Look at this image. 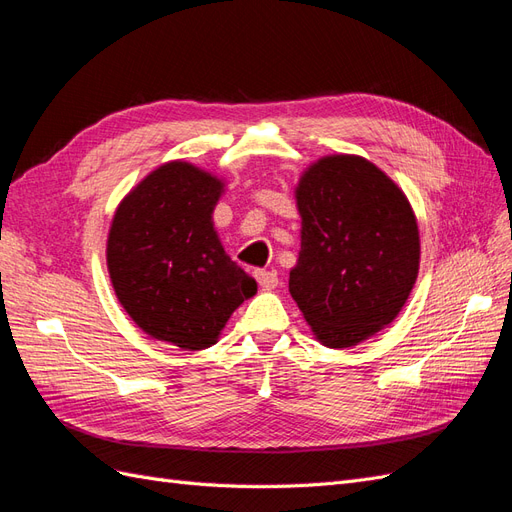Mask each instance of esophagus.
<instances>
[{
  "mask_svg": "<svg viewBox=\"0 0 512 512\" xmlns=\"http://www.w3.org/2000/svg\"><path fill=\"white\" fill-rule=\"evenodd\" d=\"M256 280L265 290H273L277 286V273L275 271H256Z\"/></svg>",
  "mask_w": 512,
  "mask_h": 512,
  "instance_id": "esophagus-1",
  "label": "esophagus"
}]
</instances>
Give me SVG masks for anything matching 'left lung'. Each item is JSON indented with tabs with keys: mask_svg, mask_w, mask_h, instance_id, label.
Segmentation results:
<instances>
[{
	"mask_svg": "<svg viewBox=\"0 0 512 512\" xmlns=\"http://www.w3.org/2000/svg\"><path fill=\"white\" fill-rule=\"evenodd\" d=\"M301 250L288 290L320 344L352 348L391 324L421 262L406 194L361 156H324L297 190Z\"/></svg>",
	"mask_w": 512,
	"mask_h": 512,
	"instance_id": "1",
	"label": "left lung"
}]
</instances>
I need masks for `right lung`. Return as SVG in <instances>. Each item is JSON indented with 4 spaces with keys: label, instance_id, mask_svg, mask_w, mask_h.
Masks as SVG:
<instances>
[{
    "label": "right lung",
    "instance_id": "add662e5",
    "mask_svg": "<svg viewBox=\"0 0 512 512\" xmlns=\"http://www.w3.org/2000/svg\"><path fill=\"white\" fill-rule=\"evenodd\" d=\"M224 188L190 162H166L121 200L108 230L106 267L121 307L149 337L181 350L218 342L258 288L213 228Z\"/></svg>",
    "mask_w": 512,
    "mask_h": 512
}]
</instances>
